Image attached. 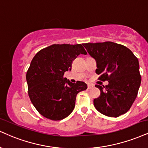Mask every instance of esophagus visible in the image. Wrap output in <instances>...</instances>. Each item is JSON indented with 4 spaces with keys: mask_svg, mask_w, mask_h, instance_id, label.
<instances>
[{
    "mask_svg": "<svg viewBox=\"0 0 148 148\" xmlns=\"http://www.w3.org/2000/svg\"><path fill=\"white\" fill-rule=\"evenodd\" d=\"M92 87H93V86L90 84H88V89H91L92 88Z\"/></svg>",
    "mask_w": 148,
    "mask_h": 148,
    "instance_id": "34e87169",
    "label": "esophagus"
}]
</instances>
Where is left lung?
<instances>
[{
  "instance_id": "1",
  "label": "left lung",
  "mask_w": 148,
  "mask_h": 148,
  "mask_svg": "<svg viewBox=\"0 0 148 148\" xmlns=\"http://www.w3.org/2000/svg\"><path fill=\"white\" fill-rule=\"evenodd\" d=\"M83 46L95 60L99 79L108 82L106 86L95 85L101 92L93 101L95 108L110 117L125 114L134 103L141 85L138 59L127 47L112 42L86 43Z\"/></svg>"
}]
</instances>
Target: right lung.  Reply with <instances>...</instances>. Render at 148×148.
<instances>
[{"instance_id":"obj_1","label":"right lung","mask_w":148,"mask_h":148,"mask_svg":"<svg viewBox=\"0 0 148 148\" xmlns=\"http://www.w3.org/2000/svg\"><path fill=\"white\" fill-rule=\"evenodd\" d=\"M79 54H87L80 44L53 45L33 58L26 75L28 94L33 105L45 117L58 121L68 116L73 110L78 92L87 88L84 82L72 83L64 77Z\"/></svg>"}]
</instances>
